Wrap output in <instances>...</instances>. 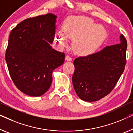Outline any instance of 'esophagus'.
Returning <instances> with one entry per match:
<instances>
[{
    "mask_svg": "<svg viewBox=\"0 0 133 133\" xmlns=\"http://www.w3.org/2000/svg\"><path fill=\"white\" fill-rule=\"evenodd\" d=\"M65 60L66 61H72V58H71L69 55H66V56H65Z\"/></svg>",
    "mask_w": 133,
    "mask_h": 133,
    "instance_id": "34e87169",
    "label": "esophagus"
}]
</instances>
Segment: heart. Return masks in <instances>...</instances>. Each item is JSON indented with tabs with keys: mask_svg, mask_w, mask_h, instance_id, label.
<instances>
[{
	"mask_svg": "<svg viewBox=\"0 0 133 133\" xmlns=\"http://www.w3.org/2000/svg\"><path fill=\"white\" fill-rule=\"evenodd\" d=\"M62 31L56 32L55 40L61 47L66 45L67 38L74 39L73 48L77 53L88 55L94 53L103 36V29L99 25L94 24L88 17L70 18L62 26Z\"/></svg>",
	"mask_w": 133,
	"mask_h": 133,
	"instance_id": "heart-1",
	"label": "heart"
}]
</instances>
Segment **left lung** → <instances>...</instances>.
Segmentation results:
<instances>
[{
	"mask_svg": "<svg viewBox=\"0 0 133 133\" xmlns=\"http://www.w3.org/2000/svg\"><path fill=\"white\" fill-rule=\"evenodd\" d=\"M120 41L97 53L75 59L72 84L80 99L98 101L114 89L127 63V42L123 35Z\"/></svg>",
	"mask_w": 133,
	"mask_h": 133,
	"instance_id": "8db88e82",
	"label": "left lung"
}]
</instances>
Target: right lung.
Instances as JSON below:
<instances>
[{
  "label": "right lung",
  "instance_id": "1",
  "mask_svg": "<svg viewBox=\"0 0 133 133\" xmlns=\"http://www.w3.org/2000/svg\"><path fill=\"white\" fill-rule=\"evenodd\" d=\"M57 17L53 14L27 18L11 30L5 54L15 86L26 95H43L52 82L53 70L62 65L65 53L52 49Z\"/></svg>",
  "mask_w": 133,
  "mask_h": 133
}]
</instances>
